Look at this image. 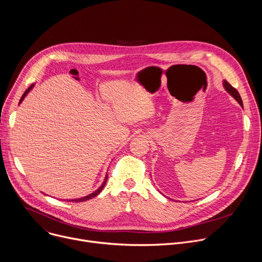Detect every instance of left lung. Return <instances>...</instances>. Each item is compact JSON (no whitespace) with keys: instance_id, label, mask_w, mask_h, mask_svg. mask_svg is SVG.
Listing matches in <instances>:
<instances>
[{"instance_id":"left-lung-1","label":"left lung","mask_w":262,"mask_h":262,"mask_svg":"<svg viewBox=\"0 0 262 262\" xmlns=\"http://www.w3.org/2000/svg\"><path fill=\"white\" fill-rule=\"evenodd\" d=\"M223 87H224V89H225V90L241 104L242 107H244L243 100H242V98H241L239 93L236 91V89H234V88H233L230 84H228V82H226V81H223Z\"/></svg>"}]
</instances>
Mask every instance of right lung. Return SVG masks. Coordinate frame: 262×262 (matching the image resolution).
Segmentation results:
<instances>
[{
	"label": "right lung",
	"mask_w": 262,
	"mask_h": 262,
	"mask_svg": "<svg viewBox=\"0 0 262 262\" xmlns=\"http://www.w3.org/2000/svg\"><path fill=\"white\" fill-rule=\"evenodd\" d=\"M33 87H34V84H33L32 86H30V88H28V89L25 91V93L23 94V96H21V98H20V100H19V104L23 102V100H24V99H25V97L28 95V93L33 89ZM106 179H107V174L105 175V177H104V179H103V182L101 183V185L99 186V188H98L96 191H94L93 193L89 194L88 196H85V197H82V198H79V199H70V200H67V201H72V202H83V201H86V200H89V199L94 198V197H95V196H97V195L102 191V189L104 188L105 182H106Z\"/></svg>",
	"instance_id": "obj_1"
}]
</instances>
